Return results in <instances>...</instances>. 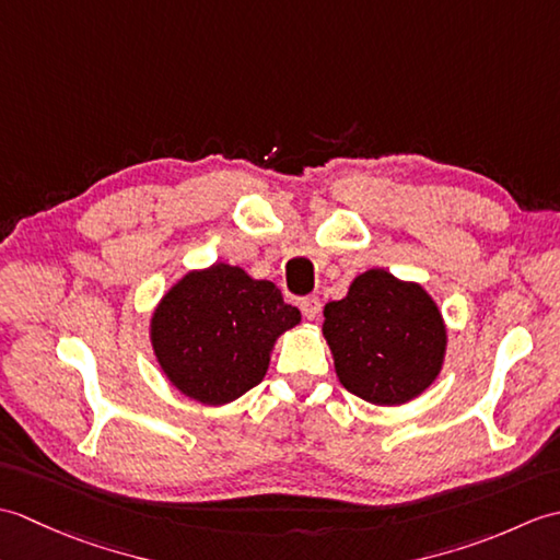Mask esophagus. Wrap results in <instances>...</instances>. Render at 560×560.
Instances as JSON below:
<instances>
[{"mask_svg":"<svg viewBox=\"0 0 560 560\" xmlns=\"http://www.w3.org/2000/svg\"><path fill=\"white\" fill-rule=\"evenodd\" d=\"M319 311H323V303H319V299H315V295L301 301V313L305 319H311V323H315V319L319 317Z\"/></svg>","mask_w":560,"mask_h":560,"instance_id":"esophagus-1","label":"esophagus"}]
</instances>
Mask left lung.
Returning <instances> with one entry per match:
<instances>
[{"mask_svg": "<svg viewBox=\"0 0 560 560\" xmlns=\"http://www.w3.org/2000/svg\"><path fill=\"white\" fill-rule=\"evenodd\" d=\"M323 337L339 383L377 407L421 397L447 353V327L433 295L383 267L359 273L341 301L325 305Z\"/></svg>", "mask_w": 560, "mask_h": 560, "instance_id": "8db88e82", "label": "left lung"}]
</instances>
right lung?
<instances>
[{
	"mask_svg": "<svg viewBox=\"0 0 560 560\" xmlns=\"http://www.w3.org/2000/svg\"><path fill=\"white\" fill-rule=\"evenodd\" d=\"M301 325L271 281L213 261L189 269L163 293L149 339L168 383L205 407H223L267 375L273 343Z\"/></svg>",
	"mask_w": 560,
	"mask_h": 560,
	"instance_id": "1",
	"label": "right lung"
}]
</instances>
